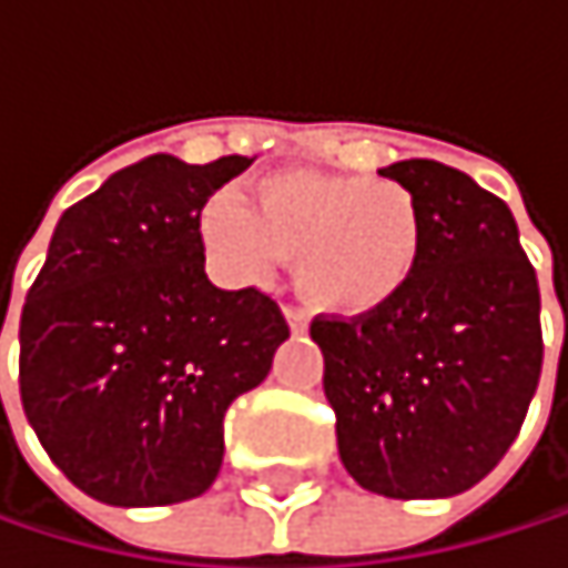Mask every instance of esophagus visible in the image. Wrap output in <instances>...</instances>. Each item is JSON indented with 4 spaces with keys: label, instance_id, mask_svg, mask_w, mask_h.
Listing matches in <instances>:
<instances>
[{
    "label": "esophagus",
    "instance_id": "esophagus-1",
    "mask_svg": "<svg viewBox=\"0 0 568 568\" xmlns=\"http://www.w3.org/2000/svg\"><path fill=\"white\" fill-rule=\"evenodd\" d=\"M284 315H287V325H291L294 335L307 332V311H301V307H284Z\"/></svg>",
    "mask_w": 568,
    "mask_h": 568
}]
</instances>
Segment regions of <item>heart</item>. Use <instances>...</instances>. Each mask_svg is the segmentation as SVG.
Segmentation results:
<instances>
[{
  "label": "heart",
  "instance_id": "heart-1",
  "mask_svg": "<svg viewBox=\"0 0 568 568\" xmlns=\"http://www.w3.org/2000/svg\"><path fill=\"white\" fill-rule=\"evenodd\" d=\"M203 233L220 267L261 281L277 257L294 261L297 291L332 315H365L403 291L419 261V210L389 179L304 169L253 182L250 203L216 195Z\"/></svg>",
  "mask_w": 568,
  "mask_h": 568
}]
</instances>
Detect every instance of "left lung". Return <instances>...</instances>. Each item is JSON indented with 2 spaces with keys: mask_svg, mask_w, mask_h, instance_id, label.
Masks as SVG:
<instances>
[{
  "mask_svg": "<svg viewBox=\"0 0 568 568\" xmlns=\"http://www.w3.org/2000/svg\"><path fill=\"white\" fill-rule=\"evenodd\" d=\"M419 210V261L365 315H318L345 470L386 498H450L515 444L542 373L538 281L505 200L409 159L383 169Z\"/></svg>",
  "mask_w": 568,
  "mask_h": 568,
  "instance_id": "1",
  "label": "left lung"
}]
</instances>
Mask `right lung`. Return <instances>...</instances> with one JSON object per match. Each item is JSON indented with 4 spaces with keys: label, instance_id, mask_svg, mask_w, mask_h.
I'll return each instance as SVG.
<instances>
[{
    "label": "right lung",
    "instance_id": "right-lung-1",
    "mask_svg": "<svg viewBox=\"0 0 568 568\" xmlns=\"http://www.w3.org/2000/svg\"><path fill=\"white\" fill-rule=\"evenodd\" d=\"M250 165L149 155L114 172L60 216L26 294V419L50 460L104 505L200 498L223 464L230 403L267 379L291 335L271 294L206 277L203 206Z\"/></svg>",
    "mask_w": 568,
    "mask_h": 568
}]
</instances>
